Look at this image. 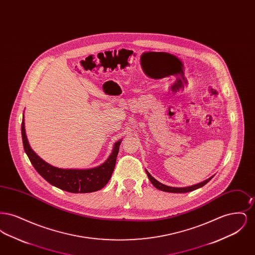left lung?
Listing matches in <instances>:
<instances>
[{
	"mask_svg": "<svg viewBox=\"0 0 255 255\" xmlns=\"http://www.w3.org/2000/svg\"><path fill=\"white\" fill-rule=\"evenodd\" d=\"M146 174H147L148 179L150 180V182H152V184H153L156 188H158V189L161 190V191L171 192V193H186V192L193 191L195 189H198V188L204 186L205 184H206L207 182H209V181L213 178V176H212V177H210L209 179H207V180L204 181V182L197 183V184L191 185V186H187V187H172V186H168V185H165V184H162V183L158 182L156 179H154V178L150 175V173H149L147 170H146Z\"/></svg>",
	"mask_w": 255,
	"mask_h": 255,
	"instance_id": "left-lung-1",
	"label": "left lung"
}]
</instances>
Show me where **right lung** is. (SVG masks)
<instances>
[{
    "instance_id": "1",
    "label": "right lung",
    "mask_w": 255,
    "mask_h": 255,
    "mask_svg": "<svg viewBox=\"0 0 255 255\" xmlns=\"http://www.w3.org/2000/svg\"><path fill=\"white\" fill-rule=\"evenodd\" d=\"M22 138L24 152L37 172L53 186L72 193H90L103 188L112 177L122 143V140L117 141L108 159L97 167L91 169H62L43 160L30 148L25 135L24 117Z\"/></svg>"
}]
</instances>
